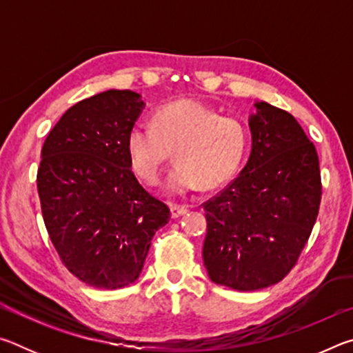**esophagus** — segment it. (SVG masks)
Segmentation results:
<instances>
[{
	"mask_svg": "<svg viewBox=\"0 0 353 353\" xmlns=\"http://www.w3.org/2000/svg\"><path fill=\"white\" fill-rule=\"evenodd\" d=\"M188 212V208L185 205H179V204H171V216L172 218H179L182 216V214H185Z\"/></svg>",
	"mask_w": 353,
	"mask_h": 353,
	"instance_id": "34e87169",
	"label": "esophagus"
}]
</instances>
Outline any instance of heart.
I'll return each instance as SVG.
<instances>
[{
	"instance_id": "1",
	"label": "heart",
	"mask_w": 353,
	"mask_h": 353,
	"mask_svg": "<svg viewBox=\"0 0 353 353\" xmlns=\"http://www.w3.org/2000/svg\"><path fill=\"white\" fill-rule=\"evenodd\" d=\"M248 145V128L240 119L191 99L157 107L151 124H135L126 137L130 168L146 183L162 179L174 151L179 162L165 185L170 194L213 190L229 182L240 170Z\"/></svg>"
}]
</instances>
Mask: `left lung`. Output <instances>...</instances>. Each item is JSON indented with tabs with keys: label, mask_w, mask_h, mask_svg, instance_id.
Listing matches in <instances>:
<instances>
[{
	"label": "left lung",
	"mask_w": 353,
	"mask_h": 353,
	"mask_svg": "<svg viewBox=\"0 0 353 353\" xmlns=\"http://www.w3.org/2000/svg\"><path fill=\"white\" fill-rule=\"evenodd\" d=\"M255 107L246 166L202 204L208 277L238 291L283 280L312 235L322 194L318 152L301 124L263 101Z\"/></svg>",
	"instance_id": "left-lung-1"
}]
</instances>
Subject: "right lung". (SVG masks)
I'll return each mask as SVG.
<instances>
[{"label": "right lung", "instance_id": "1", "mask_svg": "<svg viewBox=\"0 0 353 353\" xmlns=\"http://www.w3.org/2000/svg\"><path fill=\"white\" fill-rule=\"evenodd\" d=\"M145 107L139 93L107 90L63 113L41 148L37 190L65 268L101 290L140 277L170 208L137 181L126 137Z\"/></svg>", "mask_w": 353, "mask_h": 353}]
</instances>
